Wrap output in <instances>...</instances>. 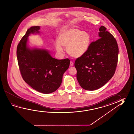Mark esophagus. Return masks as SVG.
Instances as JSON below:
<instances>
[{
    "label": "esophagus",
    "mask_w": 134,
    "mask_h": 134,
    "mask_svg": "<svg viewBox=\"0 0 134 134\" xmlns=\"http://www.w3.org/2000/svg\"><path fill=\"white\" fill-rule=\"evenodd\" d=\"M73 64H74L73 62L72 61H70V66H72L73 65Z\"/></svg>",
    "instance_id": "34e87169"
}]
</instances>
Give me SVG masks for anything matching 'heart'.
<instances>
[{
  "instance_id": "obj_1",
  "label": "heart",
  "mask_w": 134,
  "mask_h": 134,
  "mask_svg": "<svg viewBox=\"0 0 134 134\" xmlns=\"http://www.w3.org/2000/svg\"><path fill=\"white\" fill-rule=\"evenodd\" d=\"M58 40L55 42L57 52L64 53V46L67 47L69 54L75 57H80L86 52L90 46L91 38L86 31L77 29H64L60 33Z\"/></svg>"
}]
</instances>
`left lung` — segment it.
Returning <instances> with one entry per match:
<instances>
[{
  "instance_id": "obj_1",
  "label": "left lung",
  "mask_w": 134,
  "mask_h": 134,
  "mask_svg": "<svg viewBox=\"0 0 134 134\" xmlns=\"http://www.w3.org/2000/svg\"><path fill=\"white\" fill-rule=\"evenodd\" d=\"M99 31V39L92 42L86 52L75 62L77 80L82 88L88 91L98 89L110 80L118 62L116 39L105 26Z\"/></svg>"
}]
</instances>
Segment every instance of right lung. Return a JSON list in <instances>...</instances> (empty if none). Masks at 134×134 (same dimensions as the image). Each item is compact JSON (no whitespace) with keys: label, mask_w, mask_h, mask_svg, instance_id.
Listing matches in <instances>:
<instances>
[{"label":"right lung","mask_w":134,"mask_h":134,"mask_svg":"<svg viewBox=\"0 0 134 134\" xmlns=\"http://www.w3.org/2000/svg\"><path fill=\"white\" fill-rule=\"evenodd\" d=\"M40 26H32L20 40L17 48L18 65L22 78L32 88L48 94L59 88L64 73L70 64L68 58L57 60L51 57L48 51L30 48L28 37L40 33Z\"/></svg>","instance_id":"1"}]
</instances>
